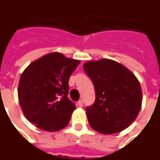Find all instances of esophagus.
<instances>
[{
  "label": "esophagus",
  "mask_w": 160,
  "mask_h": 160,
  "mask_svg": "<svg viewBox=\"0 0 160 160\" xmlns=\"http://www.w3.org/2000/svg\"><path fill=\"white\" fill-rule=\"evenodd\" d=\"M77 104H78V106H79V107H82V106H83V101H82V100L78 101Z\"/></svg>",
  "instance_id": "obj_1"
}]
</instances>
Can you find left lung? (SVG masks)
Listing matches in <instances>:
<instances>
[{"label":"left lung","mask_w":160,"mask_h":160,"mask_svg":"<svg viewBox=\"0 0 160 160\" xmlns=\"http://www.w3.org/2000/svg\"><path fill=\"white\" fill-rule=\"evenodd\" d=\"M83 68L96 92L95 102L86 108L92 128L106 135L127 128L142 107V88L137 77L111 59L89 61Z\"/></svg>","instance_id":"left-lung-1"}]
</instances>
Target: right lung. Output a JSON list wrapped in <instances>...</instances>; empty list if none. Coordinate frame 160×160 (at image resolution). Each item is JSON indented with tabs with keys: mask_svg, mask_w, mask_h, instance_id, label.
<instances>
[{
	"mask_svg": "<svg viewBox=\"0 0 160 160\" xmlns=\"http://www.w3.org/2000/svg\"><path fill=\"white\" fill-rule=\"evenodd\" d=\"M80 62L62 53L51 52L24 69L18 95L20 107L29 122L52 132L68 125L76 108L68 98V80Z\"/></svg>",
	"mask_w": 160,
	"mask_h": 160,
	"instance_id": "right-lung-1",
	"label": "right lung"
}]
</instances>
